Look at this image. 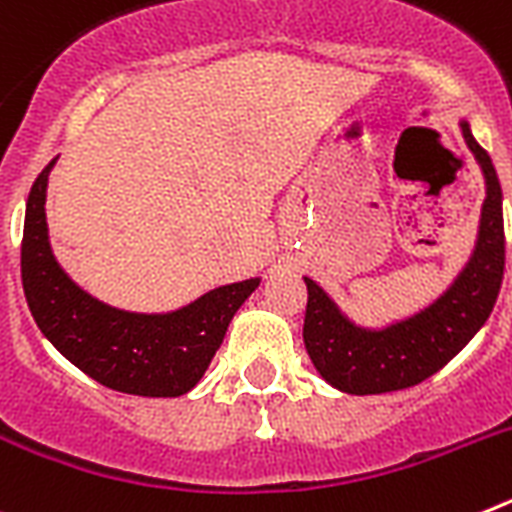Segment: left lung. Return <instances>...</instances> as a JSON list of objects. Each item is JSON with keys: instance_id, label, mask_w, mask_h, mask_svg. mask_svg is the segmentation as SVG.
<instances>
[{"instance_id": "1", "label": "left lung", "mask_w": 512, "mask_h": 512, "mask_svg": "<svg viewBox=\"0 0 512 512\" xmlns=\"http://www.w3.org/2000/svg\"><path fill=\"white\" fill-rule=\"evenodd\" d=\"M469 151L485 174L477 243L459 277L438 300L384 328L348 320L320 284L305 277V348L320 377L348 395H382L415 387L449 364L474 338L495 307L505 269L503 189L487 151L461 120Z\"/></svg>"}]
</instances>
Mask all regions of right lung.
<instances>
[{
	"instance_id": "1",
	"label": "right lung",
	"mask_w": 512,
	"mask_h": 512,
	"mask_svg": "<svg viewBox=\"0 0 512 512\" xmlns=\"http://www.w3.org/2000/svg\"><path fill=\"white\" fill-rule=\"evenodd\" d=\"M56 158L35 179L25 207L22 289L35 323L94 382L140 397L187 395L207 372L230 320L261 279L210 289L174 312L104 305L58 266L48 241L45 189Z\"/></svg>"
}]
</instances>
